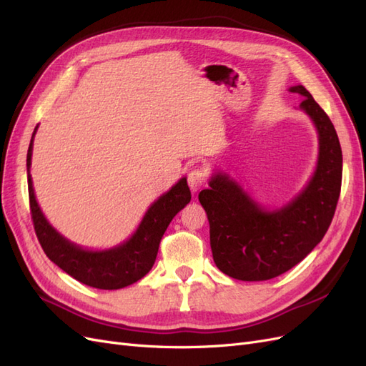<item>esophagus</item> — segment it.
I'll return each instance as SVG.
<instances>
[{"mask_svg":"<svg viewBox=\"0 0 366 366\" xmlns=\"http://www.w3.org/2000/svg\"><path fill=\"white\" fill-rule=\"evenodd\" d=\"M207 180V169L204 166H195V168L187 174V184H189L191 189L197 192Z\"/></svg>","mask_w":366,"mask_h":366,"instance_id":"esophagus-1","label":"esophagus"}]
</instances>
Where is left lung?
<instances>
[{
    "instance_id": "1",
    "label": "left lung",
    "mask_w": 366,
    "mask_h": 366,
    "mask_svg": "<svg viewBox=\"0 0 366 366\" xmlns=\"http://www.w3.org/2000/svg\"><path fill=\"white\" fill-rule=\"evenodd\" d=\"M299 105L313 120L319 137L316 171L305 189L281 209L267 210L227 174L217 172L198 194L210 226L217 267L239 281H267L301 262L331 224L340 195L342 149L335 125L302 85Z\"/></svg>"
}]
</instances>
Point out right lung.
Wrapping results in <instances>:
<instances>
[{
  "mask_svg": "<svg viewBox=\"0 0 366 366\" xmlns=\"http://www.w3.org/2000/svg\"><path fill=\"white\" fill-rule=\"evenodd\" d=\"M36 128L33 131L27 151L29 202L36 237L49 259L74 280L101 290L124 289L142 280L156 262L162 237L172 218L191 202V191L186 177L149 206L134 235L129 239L108 250L82 249L58 234L38 206L30 175L33 137Z\"/></svg>",
  "mask_w": 366,
  "mask_h": 366,
  "instance_id": "right-lung-1",
  "label": "right lung"
}]
</instances>
